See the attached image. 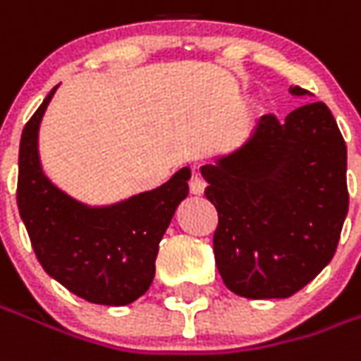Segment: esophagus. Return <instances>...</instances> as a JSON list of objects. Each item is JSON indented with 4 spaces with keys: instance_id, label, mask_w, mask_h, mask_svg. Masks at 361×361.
<instances>
[{
    "instance_id": "34e87169",
    "label": "esophagus",
    "mask_w": 361,
    "mask_h": 361,
    "mask_svg": "<svg viewBox=\"0 0 361 361\" xmlns=\"http://www.w3.org/2000/svg\"><path fill=\"white\" fill-rule=\"evenodd\" d=\"M205 180L199 176L197 172L191 173V180H189V191L193 193V195H203V191H205Z\"/></svg>"
}]
</instances>
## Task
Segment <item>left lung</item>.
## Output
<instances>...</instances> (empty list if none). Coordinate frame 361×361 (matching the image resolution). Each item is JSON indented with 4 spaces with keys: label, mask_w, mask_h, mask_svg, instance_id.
Instances as JSON below:
<instances>
[{
    "label": "left lung",
    "mask_w": 361,
    "mask_h": 361,
    "mask_svg": "<svg viewBox=\"0 0 361 361\" xmlns=\"http://www.w3.org/2000/svg\"><path fill=\"white\" fill-rule=\"evenodd\" d=\"M201 173L219 213L216 268L233 293L286 299L332 259L348 213L346 142L322 102L286 121L262 115L240 148Z\"/></svg>",
    "instance_id": "obj_1"
}]
</instances>
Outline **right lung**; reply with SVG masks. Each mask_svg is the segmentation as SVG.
<instances>
[{
  "label": "right lung",
  "mask_w": 361,
  "mask_h": 361,
  "mask_svg": "<svg viewBox=\"0 0 361 361\" xmlns=\"http://www.w3.org/2000/svg\"><path fill=\"white\" fill-rule=\"evenodd\" d=\"M25 125L19 145L17 207L40 266L58 283L95 305L137 301L154 279L158 244L188 197L189 168L152 191L113 205L92 207L70 197L44 176L39 127L52 95Z\"/></svg>",
  "instance_id": "add662e5"
}]
</instances>
